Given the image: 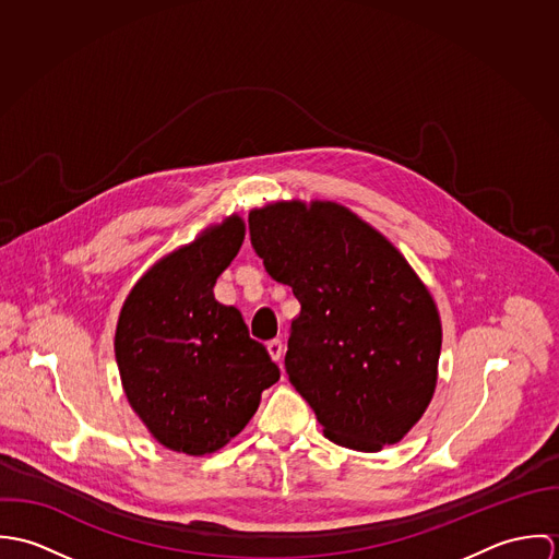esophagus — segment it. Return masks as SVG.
Wrapping results in <instances>:
<instances>
[{
	"label": "esophagus",
	"instance_id": "1",
	"mask_svg": "<svg viewBox=\"0 0 559 559\" xmlns=\"http://www.w3.org/2000/svg\"><path fill=\"white\" fill-rule=\"evenodd\" d=\"M266 350H269V355H271L273 361H280L282 355H284V342H282V340H271V342L266 344Z\"/></svg>",
	"mask_w": 559,
	"mask_h": 559
}]
</instances>
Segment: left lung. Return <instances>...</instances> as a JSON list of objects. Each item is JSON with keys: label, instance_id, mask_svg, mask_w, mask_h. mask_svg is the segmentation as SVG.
<instances>
[{"label": "left lung", "instance_id": "8db88e82", "mask_svg": "<svg viewBox=\"0 0 559 559\" xmlns=\"http://www.w3.org/2000/svg\"><path fill=\"white\" fill-rule=\"evenodd\" d=\"M269 275L301 304L286 372L329 441L381 452L421 419L441 355L437 304L396 249L331 200H277L249 211Z\"/></svg>", "mask_w": 559, "mask_h": 559}]
</instances>
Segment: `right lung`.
<instances>
[{"label":"right lung","instance_id":"right-lung-1","mask_svg":"<svg viewBox=\"0 0 559 559\" xmlns=\"http://www.w3.org/2000/svg\"><path fill=\"white\" fill-rule=\"evenodd\" d=\"M245 222L233 213L157 260L127 295L116 324L124 396L171 452L206 456L228 445L280 381L266 348L213 286L235 260Z\"/></svg>","mask_w":559,"mask_h":559}]
</instances>
